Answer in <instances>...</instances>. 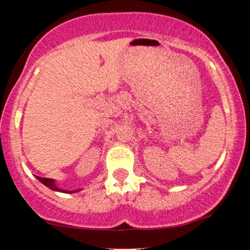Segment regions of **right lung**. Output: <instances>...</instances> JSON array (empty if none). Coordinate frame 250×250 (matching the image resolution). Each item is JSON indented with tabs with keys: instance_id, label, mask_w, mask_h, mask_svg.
<instances>
[{
	"instance_id": "add662e5",
	"label": "right lung",
	"mask_w": 250,
	"mask_h": 250,
	"mask_svg": "<svg viewBox=\"0 0 250 250\" xmlns=\"http://www.w3.org/2000/svg\"><path fill=\"white\" fill-rule=\"evenodd\" d=\"M37 180L41 181L44 186H47L48 188H50L51 190H56V191H61V193H67V190H62V189L57 188L55 186V183H54V180L51 179H45V177H40V176H36ZM77 190H74V191H68V193H76Z\"/></svg>"
}]
</instances>
